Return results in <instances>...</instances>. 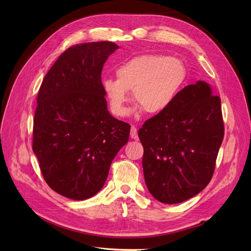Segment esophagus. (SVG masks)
<instances>
[{
	"mask_svg": "<svg viewBox=\"0 0 251 251\" xmlns=\"http://www.w3.org/2000/svg\"><path fill=\"white\" fill-rule=\"evenodd\" d=\"M130 137L132 139H137L138 135H137V129L135 126H131V130H130Z\"/></svg>",
	"mask_w": 251,
	"mask_h": 251,
	"instance_id": "1",
	"label": "esophagus"
}]
</instances>
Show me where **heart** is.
Masks as SVG:
<instances>
[{
	"label": "heart",
	"instance_id": "obj_1",
	"mask_svg": "<svg viewBox=\"0 0 251 251\" xmlns=\"http://www.w3.org/2000/svg\"><path fill=\"white\" fill-rule=\"evenodd\" d=\"M186 68L176 59L162 55H141L130 59L116 70L117 80L104 79L102 87L110 109L116 117L126 113L128 91L149 114H160L174 101L186 80Z\"/></svg>",
	"mask_w": 251,
	"mask_h": 251
}]
</instances>
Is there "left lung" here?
<instances>
[{
    "label": "left lung",
    "mask_w": 251,
    "mask_h": 251,
    "mask_svg": "<svg viewBox=\"0 0 251 251\" xmlns=\"http://www.w3.org/2000/svg\"><path fill=\"white\" fill-rule=\"evenodd\" d=\"M149 191L174 204L202 191L213 177L224 138L221 99L205 81L184 87L138 131Z\"/></svg>",
    "instance_id": "8db88e82"
}]
</instances>
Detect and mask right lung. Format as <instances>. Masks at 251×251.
I'll list each match as a JSON object with an SVG mask.
<instances>
[{
	"mask_svg": "<svg viewBox=\"0 0 251 251\" xmlns=\"http://www.w3.org/2000/svg\"><path fill=\"white\" fill-rule=\"evenodd\" d=\"M119 49L112 42L76 45L49 70L37 95L32 151L48 185L74 201L96 195L130 125L108 111L101 71Z\"/></svg>",
	"mask_w": 251,
	"mask_h": 251,
	"instance_id": "add662e5",
	"label": "right lung"
}]
</instances>
